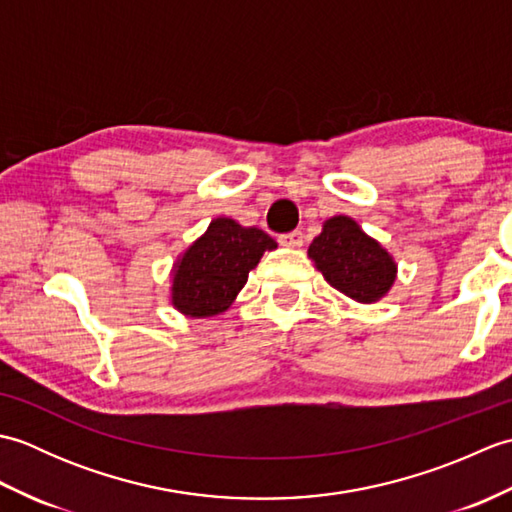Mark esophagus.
<instances>
[{
  "mask_svg": "<svg viewBox=\"0 0 512 512\" xmlns=\"http://www.w3.org/2000/svg\"><path fill=\"white\" fill-rule=\"evenodd\" d=\"M279 244L281 246H288V248H301L303 246V233L301 231H292L279 237Z\"/></svg>",
  "mask_w": 512,
  "mask_h": 512,
  "instance_id": "esophagus-1",
  "label": "esophagus"
}]
</instances>
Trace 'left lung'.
I'll return each instance as SVG.
<instances>
[{
	"label": "left lung",
	"instance_id": "left-lung-1",
	"mask_svg": "<svg viewBox=\"0 0 512 512\" xmlns=\"http://www.w3.org/2000/svg\"><path fill=\"white\" fill-rule=\"evenodd\" d=\"M308 257L332 288L358 303L383 299L398 275L387 248L347 215H334L323 222V231L312 239Z\"/></svg>",
	"mask_w": 512,
	"mask_h": 512
}]
</instances>
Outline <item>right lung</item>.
<instances>
[{"instance_id":"add662e5","label":"right lung","mask_w":512,"mask_h":512,"mask_svg":"<svg viewBox=\"0 0 512 512\" xmlns=\"http://www.w3.org/2000/svg\"><path fill=\"white\" fill-rule=\"evenodd\" d=\"M277 242L262 228L215 217L171 270V306L184 317L206 319L233 306L266 250Z\"/></svg>"}]
</instances>
